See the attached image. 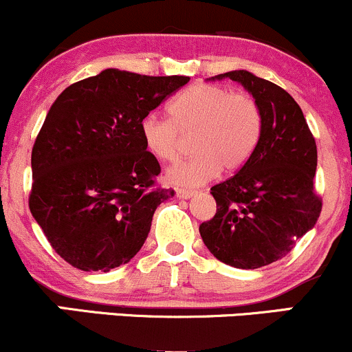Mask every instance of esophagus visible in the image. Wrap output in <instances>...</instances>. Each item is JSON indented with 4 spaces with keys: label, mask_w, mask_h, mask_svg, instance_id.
Instances as JSON below:
<instances>
[{
    "label": "esophagus",
    "mask_w": 352,
    "mask_h": 352,
    "mask_svg": "<svg viewBox=\"0 0 352 352\" xmlns=\"http://www.w3.org/2000/svg\"><path fill=\"white\" fill-rule=\"evenodd\" d=\"M195 193H197L195 190H188V188H179V190H177V197H179V199H182V200L192 199Z\"/></svg>",
    "instance_id": "obj_1"
}]
</instances>
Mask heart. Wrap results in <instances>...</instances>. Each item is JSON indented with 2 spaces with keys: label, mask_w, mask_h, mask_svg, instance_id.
<instances>
[{
  "label": "heart",
  "mask_w": 352,
  "mask_h": 352,
  "mask_svg": "<svg viewBox=\"0 0 352 352\" xmlns=\"http://www.w3.org/2000/svg\"><path fill=\"white\" fill-rule=\"evenodd\" d=\"M170 119L147 116L140 135L148 153L172 162L182 151V135L193 134L192 151L185 162L167 170L173 185L197 187L221 172H235L248 162L260 142L263 112L253 96L225 86L195 84L168 104Z\"/></svg>",
  "instance_id": "obj_1"
}]
</instances>
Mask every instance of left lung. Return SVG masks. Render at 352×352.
<instances>
[{
    "label": "left lung",
    "mask_w": 352,
    "mask_h": 352,
    "mask_svg": "<svg viewBox=\"0 0 352 352\" xmlns=\"http://www.w3.org/2000/svg\"><path fill=\"white\" fill-rule=\"evenodd\" d=\"M221 79L241 84L256 99L263 131L248 162L212 187L217 213L200 225V235L221 263L254 270L286 256L316 225L322 207L313 187L316 142L285 89L243 69L208 80Z\"/></svg>",
    "instance_id": "left-lung-1"
}]
</instances>
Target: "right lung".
I'll return each instance as SVG.
<instances>
[{
    "instance_id": "add662e5",
    "label": "right lung",
    "mask_w": 352,
    "mask_h": 352,
    "mask_svg": "<svg viewBox=\"0 0 352 352\" xmlns=\"http://www.w3.org/2000/svg\"><path fill=\"white\" fill-rule=\"evenodd\" d=\"M188 80L109 67L51 106L31 153L30 210L74 268L111 272L142 248L153 212L175 192L155 187L160 165L140 122Z\"/></svg>"
}]
</instances>
